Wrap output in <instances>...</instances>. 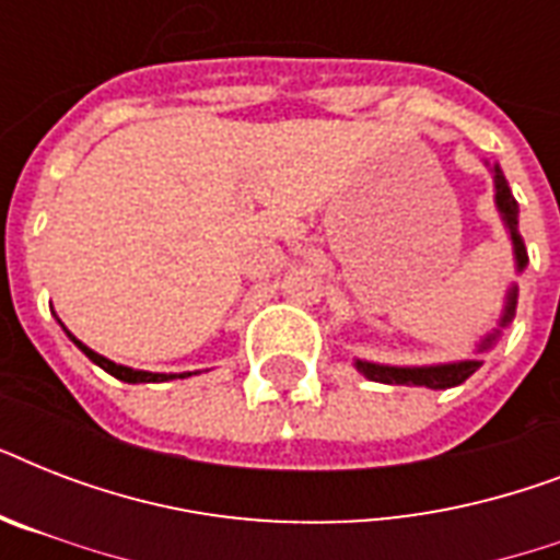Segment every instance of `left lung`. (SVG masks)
<instances>
[{
  "instance_id": "left-lung-1",
  "label": "left lung",
  "mask_w": 560,
  "mask_h": 560,
  "mask_svg": "<svg viewBox=\"0 0 560 560\" xmlns=\"http://www.w3.org/2000/svg\"><path fill=\"white\" fill-rule=\"evenodd\" d=\"M491 174H494V202L500 218H503L505 229H509V237H512V253H514V270L523 272L526 264H529V255H526V244H523L521 229H517V200H514L512 188L505 183V174L500 171V165H491ZM514 311H517V284H509L505 290L503 314L497 319V328L482 337L474 349V358L453 360V363H433V366H389V363H372V360H354V369H358L363 377L374 383H395V386H424V389H451V386H459L482 366V354L491 351L500 340L503 328H509L514 319Z\"/></svg>"
}]
</instances>
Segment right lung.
Here are the masks:
<instances>
[{
    "instance_id": "obj_1",
    "label": "right lung",
    "mask_w": 560,
    "mask_h": 560,
    "mask_svg": "<svg viewBox=\"0 0 560 560\" xmlns=\"http://www.w3.org/2000/svg\"><path fill=\"white\" fill-rule=\"evenodd\" d=\"M60 323V319H57ZM63 325V323H60ZM63 331H66V325H63ZM66 337L78 346V349L86 354V358L95 363V366H101L104 372H109L113 377H118V381H125V383H162V381H177V377H188L191 372H183V374H165V372H142V369H130V366H121V363H113V360H107L104 354H98V351H92L86 342H81L74 334L66 331Z\"/></svg>"
}]
</instances>
